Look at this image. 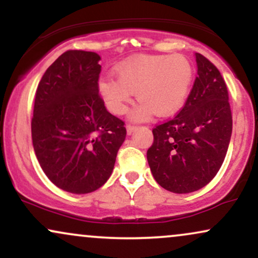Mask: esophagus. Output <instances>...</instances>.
Instances as JSON below:
<instances>
[{"label": "esophagus", "instance_id": "34e87169", "mask_svg": "<svg viewBox=\"0 0 258 258\" xmlns=\"http://www.w3.org/2000/svg\"><path fill=\"white\" fill-rule=\"evenodd\" d=\"M126 130H127V135H132L133 132L137 130V126H133V125H127L126 126Z\"/></svg>", "mask_w": 258, "mask_h": 258}]
</instances>
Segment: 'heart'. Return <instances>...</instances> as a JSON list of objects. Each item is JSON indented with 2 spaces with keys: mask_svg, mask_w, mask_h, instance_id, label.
Wrapping results in <instances>:
<instances>
[{
  "mask_svg": "<svg viewBox=\"0 0 258 258\" xmlns=\"http://www.w3.org/2000/svg\"><path fill=\"white\" fill-rule=\"evenodd\" d=\"M116 79L99 80L98 91L109 110L125 114L133 93L141 103L133 109L131 119L143 121L155 112L168 116L185 103L194 79L191 61L180 54L136 55L116 65Z\"/></svg>",
  "mask_w": 258,
  "mask_h": 258,
  "instance_id": "obj_1",
  "label": "heart"
}]
</instances>
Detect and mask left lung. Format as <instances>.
I'll return each mask as SVG.
<instances>
[{"instance_id": "obj_1", "label": "left lung", "mask_w": 258, "mask_h": 258, "mask_svg": "<svg viewBox=\"0 0 258 258\" xmlns=\"http://www.w3.org/2000/svg\"><path fill=\"white\" fill-rule=\"evenodd\" d=\"M198 76L179 114L153 130L147 159L158 184L177 194L199 190L217 174L232 136V111L221 73L195 53Z\"/></svg>"}]
</instances>
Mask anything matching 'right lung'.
Returning <instances> with one entry per match:
<instances>
[{"instance_id": "right-lung-1", "label": "right lung", "mask_w": 258, "mask_h": 258, "mask_svg": "<svg viewBox=\"0 0 258 258\" xmlns=\"http://www.w3.org/2000/svg\"><path fill=\"white\" fill-rule=\"evenodd\" d=\"M100 57L68 51L43 74L35 96L31 135L41 168L65 191L87 194L111 176L125 123L99 97Z\"/></svg>"}]
</instances>
